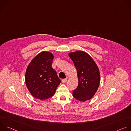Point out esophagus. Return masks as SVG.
Wrapping results in <instances>:
<instances>
[{"label": "esophagus", "mask_w": 131, "mask_h": 131, "mask_svg": "<svg viewBox=\"0 0 131 131\" xmlns=\"http://www.w3.org/2000/svg\"><path fill=\"white\" fill-rule=\"evenodd\" d=\"M67 79H62V83H65L66 82V81H67Z\"/></svg>", "instance_id": "obj_1"}]
</instances>
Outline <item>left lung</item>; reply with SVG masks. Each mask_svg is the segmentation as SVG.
<instances>
[{
  "label": "left lung",
  "instance_id": "8db88e82",
  "mask_svg": "<svg viewBox=\"0 0 131 131\" xmlns=\"http://www.w3.org/2000/svg\"><path fill=\"white\" fill-rule=\"evenodd\" d=\"M69 57L77 71L78 87L72 91L76 99L84 102L91 99L97 91L100 83L98 66L91 56L82 51L70 52Z\"/></svg>",
  "mask_w": 131,
  "mask_h": 131
}]
</instances>
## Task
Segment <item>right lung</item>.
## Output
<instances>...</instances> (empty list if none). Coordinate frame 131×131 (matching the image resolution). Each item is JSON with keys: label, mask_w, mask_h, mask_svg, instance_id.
<instances>
[{"label": "right lung", "mask_w": 131, "mask_h": 131, "mask_svg": "<svg viewBox=\"0 0 131 131\" xmlns=\"http://www.w3.org/2000/svg\"><path fill=\"white\" fill-rule=\"evenodd\" d=\"M54 57L42 51L32 60L25 73V83L30 94L40 100L48 99L55 94L61 81L52 67Z\"/></svg>", "instance_id": "obj_1"}]
</instances>
